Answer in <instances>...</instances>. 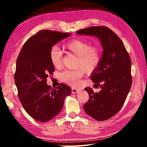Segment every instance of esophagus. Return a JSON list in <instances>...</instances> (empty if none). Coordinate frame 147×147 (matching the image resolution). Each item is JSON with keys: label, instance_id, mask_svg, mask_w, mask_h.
Returning a JSON list of instances; mask_svg holds the SVG:
<instances>
[{"label": "esophagus", "instance_id": "esophagus-1", "mask_svg": "<svg viewBox=\"0 0 147 147\" xmlns=\"http://www.w3.org/2000/svg\"><path fill=\"white\" fill-rule=\"evenodd\" d=\"M79 92V90L78 89L76 88H73L72 89V93H77Z\"/></svg>", "mask_w": 147, "mask_h": 147}]
</instances>
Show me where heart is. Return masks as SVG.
Segmentation results:
<instances>
[{
    "label": "heart",
    "instance_id": "1",
    "mask_svg": "<svg viewBox=\"0 0 147 147\" xmlns=\"http://www.w3.org/2000/svg\"><path fill=\"white\" fill-rule=\"evenodd\" d=\"M65 48L78 57L76 67H82L84 70L93 69L98 65L100 60V50L98 47L91 46L88 42L82 39H74L69 41ZM51 63L56 67L61 65L62 53L58 47L53 46L49 53ZM82 69L76 71L66 70L60 74V78L69 85L76 86L79 84L80 79L82 76Z\"/></svg>",
    "mask_w": 147,
    "mask_h": 147
}]
</instances>
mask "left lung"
Returning <instances> with one entry per match:
<instances>
[{"mask_svg": "<svg viewBox=\"0 0 147 147\" xmlns=\"http://www.w3.org/2000/svg\"><path fill=\"white\" fill-rule=\"evenodd\" d=\"M78 35L98 38L103 49L100 62L92 72L91 79L95 88L84 89L89 100L84 109L96 121H105L118 113L125 102L131 86V60L123 41L115 32L106 26H91L80 30Z\"/></svg>", "mask_w": 147, "mask_h": 147, "instance_id": "obj_1", "label": "left lung"}]
</instances>
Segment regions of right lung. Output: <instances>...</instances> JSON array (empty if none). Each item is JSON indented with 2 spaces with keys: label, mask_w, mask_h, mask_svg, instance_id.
Returning <instances> with one entry per match:
<instances>
[{
  "label": "right lung",
  "mask_w": 147,
  "mask_h": 147,
  "mask_svg": "<svg viewBox=\"0 0 147 147\" xmlns=\"http://www.w3.org/2000/svg\"><path fill=\"white\" fill-rule=\"evenodd\" d=\"M71 34L41 30L24 44L16 61L15 83L19 100L32 118L47 122L60 112L70 87L60 84L56 89L47 84V78L55 70L50 59L52 47Z\"/></svg>",
  "instance_id": "add662e5"
}]
</instances>
